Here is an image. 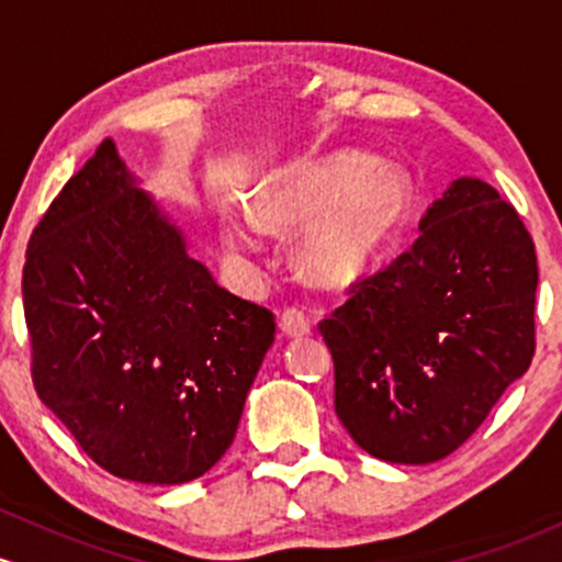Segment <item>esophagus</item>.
<instances>
[{"label":"esophagus","instance_id":"obj_1","mask_svg":"<svg viewBox=\"0 0 562 562\" xmlns=\"http://www.w3.org/2000/svg\"><path fill=\"white\" fill-rule=\"evenodd\" d=\"M311 318L302 311H297V307H289V311H283L279 318V329L286 334V337H305V334H311Z\"/></svg>","mask_w":562,"mask_h":562}]
</instances>
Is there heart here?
Listing matches in <instances>:
<instances>
[{
	"label": "heart",
	"mask_w": 562,
	"mask_h": 562,
	"mask_svg": "<svg viewBox=\"0 0 562 562\" xmlns=\"http://www.w3.org/2000/svg\"><path fill=\"white\" fill-rule=\"evenodd\" d=\"M406 186L366 154L321 156L283 167L255 191L249 220H223V247L255 257L265 233L302 228L297 270L321 292H348L369 279L406 217Z\"/></svg>",
	"instance_id": "1"
}]
</instances>
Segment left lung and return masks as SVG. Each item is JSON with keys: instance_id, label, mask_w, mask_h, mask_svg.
<instances>
[{"instance_id": "left-lung-1", "label": "left lung", "mask_w": 562, "mask_h": 562, "mask_svg": "<svg viewBox=\"0 0 562 562\" xmlns=\"http://www.w3.org/2000/svg\"><path fill=\"white\" fill-rule=\"evenodd\" d=\"M536 283L515 206L488 182L453 180L412 249L318 324L350 438L393 464L457 451L531 366Z\"/></svg>"}]
</instances>
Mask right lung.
<instances>
[{
  "label": "right lung",
  "instance_id": "obj_1",
  "mask_svg": "<svg viewBox=\"0 0 562 562\" xmlns=\"http://www.w3.org/2000/svg\"><path fill=\"white\" fill-rule=\"evenodd\" d=\"M23 311L36 395L124 481L178 485L220 462L273 345V313L220 286L103 140L44 212Z\"/></svg>",
  "mask_w": 562,
  "mask_h": 562
}]
</instances>
